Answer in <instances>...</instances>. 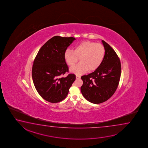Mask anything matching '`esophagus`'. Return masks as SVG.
Here are the masks:
<instances>
[{"label": "esophagus", "mask_w": 148, "mask_h": 148, "mask_svg": "<svg viewBox=\"0 0 148 148\" xmlns=\"http://www.w3.org/2000/svg\"><path fill=\"white\" fill-rule=\"evenodd\" d=\"M80 75H76V78H77V79H79V78H80Z\"/></svg>", "instance_id": "obj_1"}]
</instances>
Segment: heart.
<instances>
[{
    "mask_svg": "<svg viewBox=\"0 0 148 148\" xmlns=\"http://www.w3.org/2000/svg\"><path fill=\"white\" fill-rule=\"evenodd\" d=\"M105 54V48L100 43L90 41H83L75 45L73 50L67 49L64 53L66 62L73 67L80 58L78 65L70 69V71L77 75H81L97 69L103 62Z\"/></svg>",
    "mask_w": 148,
    "mask_h": 148,
    "instance_id": "1",
    "label": "heart"
}]
</instances>
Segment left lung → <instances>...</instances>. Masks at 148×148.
Listing matches in <instances>:
<instances>
[{
    "mask_svg": "<svg viewBox=\"0 0 148 148\" xmlns=\"http://www.w3.org/2000/svg\"><path fill=\"white\" fill-rule=\"evenodd\" d=\"M101 41L105 50L103 62L94 72L81 77L83 96L95 104L107 101L115 93L121 73L120 60L116 53L107 43Z\"/></svg>",
    "mask_w": 148,
    "mask_h": 148,
    "instance_id": "1",
    "label": "left lung"
}]
</instances>
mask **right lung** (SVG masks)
Returning <instances> with one entry per match:
<instances>
[{
    "label": "right lung",
    "instance_id": "1",
    "mask_svg": "<svg viewBox=\"0 0 148 148\" xmlns=\"http://www.w3.org/2000/svg\"><path fill=\"white\" fill-rule=\"evenodd\" d=\"M75 40L72 37H53L40 48L34 61L33 82L39 94L50 103L64 100L75 81V75L73 73L60 77L69 71L64 53Z\"/></svg>",
    "mask_w": 148,
    "mask_h": 148
}]
</instances>
